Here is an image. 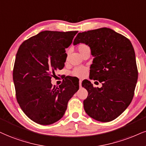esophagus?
<instances>
[{"instance_id": "obj_1", "label": "esophagus", "mask_w": 146, "mask_h": 146, "mask_svg": "<svg viewBox=\"0 0 146 146\" xmlns=\"http://www.w3.org/2000/svg\"><path fill=\"white\" fill-rule=\"evenodd\" d=\"M79 87H82V80H79Z\"/></svg>"}]
</instances>
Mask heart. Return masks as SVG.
Instances as JSON below:
<instances>
[{
	"label": "heart",
	"instance_id": "heart-1",
	"mask_svg": "<svg viewBox=\"0 0 146 146\" xmlns=\"http://www.w3.org/2000/svg\"><path fill=\"white\" fill-rule=\"evenodd\" d=\"M87 48H89V47L86 45V44H80L77 46V49L79 53H80V55H82V53L85 51ZM87 68L85 67H83V66H79V67L75 68L74 69L72 70V74L74 76L78 77V78H82V77H84L87 74Z\"/></svg>",
	"mask_w": 146,
	"mask_h": 146
}]
</instances>
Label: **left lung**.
Instances as JSON below:
<instances>
[{
	"mask_svg": "<svg viewBox=\"0 0 146 146\" xmlns=\"http://www.w3.org/2000/svg\"><path fill=\"white\" fill-rule=\"evenodd\" d=\"M83 43L93 57L89 78L102 82L93 87L89 80L82 82L88 91L84 109L93 119L110 122L119 116L131 104L138 72L133 46L128 38L107 28L79 32L73 44Z\"/></svg>",
	"mask_w": 146,
	"mask_h": 146,
	"instance_id": "left-lung-1",
	"label": "left lung"
}]
</instances>
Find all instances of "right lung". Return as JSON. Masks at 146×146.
<instances>
[{
	"instance_id": "right-lung-1",
	"label": "right lung",
	"mask_w": 146,
	"mask_h": 146,
	"mask_svg": "<svg viewBox=\"0 0 146 146\" xmlns=\"http://www.w3.org/2000/svg\"><path fill=\"white\" fill-rule=\"evenodd\" d=\"M78 31L41 32L24 41L16 55L13 78L18 104L25 114L42 125L64 116L68 101L79 89V82L68 78L59 87L51 79L62 70L68 48Z\"/></svg>"
}]
</instances>
